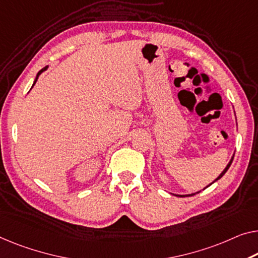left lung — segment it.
<instances>
[{
  "instance_id": "8db88e82",
  "label": "left lung",
  "mask_w": 258,
  "mask_h": 258,
  "mask_svg": "<svg viewBox=\"0 0 258 258\" xmlns=\"http://www.w3.org/2000/svg\"><path fill=\"white\" fill-rule=\"evenodd\" d=\"M233 159H234V156L232 157V159H230V161H229V163L227 164V167H226V168L224 169V171H222V172H221V174L218 176V178H217V179H215V180H214V182H217V180H218V179H220V178L222 177V176H224V175L226 174V171H227V170H228V169H229V167H230V164H232V162H233ZM214 182H212V183H214ZM212 183H211V184H212ZM211 184H210V185H211ZM210 185H207V186H210ZM207 186H206V187H207ZM198 192H199V191H198ZM198 192H196V194H198ZM196 194H192V195H175V196H177V197H190V196H194V195H196Z\"/></svg>"
}]
</instances>
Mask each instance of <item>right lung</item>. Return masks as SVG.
<instances>
[{"instance_id":"right-lung-1","label":"right lung","mask_w":258,"mask_h":258,"mask_svg":"<svg viewBox=\"0 0 258 258\" xmlns=\"http://www.w3.org/2000/svg\"><path fill=\"white\" fill-rule=\"evenodd\" d=\"M47 67L48 66H46V67H44L43 69H41V71H39V72H38V74H37V76H36V80H34V82H33V84H32V87L34 86V84H36V82H37V80H38V78H39V75L41 74V73H43V72H45L46 71V69H47Z\"/></svg>"}]
</instances>
